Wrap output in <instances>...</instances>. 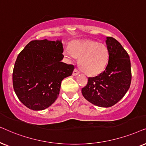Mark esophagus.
I'll use <instances>...</instances> for the list:
<instances>
[{
	"instance_id": "esophagus-1",
	"label": "esophagus",
	"mask_w": 146,
	"mask_h": 146,
	"mask_svg": "<svg viewBox=\"0 0 146 146\" xmlns=\"http://www.w3.org/2000/svg\"><path fill=\"white\" fill-rule=\"evenodd\" d=\"M79 73V71L77 70V69H75L74 71H73V76H76Z\"/></svg>"
}]
</instances>
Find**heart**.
Here are the masks:
<instances>
[{"label": "heart", "instance_id": "1", "mask_svg": "<svg viewBox=\"0 0 146 146\" xmlns=\"http://www.w3.org/2000/svg\"><path fill=\"white\" fill-rule=\"evenodd\" d=\"M64 55L72 60L75 57L80 59V69L89 76H96L104 71L109 61L108 46L93 40L73 41L66 48Z\"/></svg>", "mask_w": 146, "mask_h": 146}]
</instances>
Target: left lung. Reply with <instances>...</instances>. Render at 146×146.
<instances>
[{
  "mask_svg": "<svg viewBox=\"0 0 146 146\" xmlns=\"http://www.w3.org/2000/svg\"><path fill=\"white\" fill-rule=\"evenodd\" d=\"M106 42L110 53L106 69L98 76L89 77L87 85L81 89L88 102L102 108H110L121 100L131 80L128 53L114 38L108 36Z\"/></svg>",
  "mask_w": 146,
  "mask_h": 146,
  "instance_id": "8db88e82",
  "label": "left lung"
}]
</instances>
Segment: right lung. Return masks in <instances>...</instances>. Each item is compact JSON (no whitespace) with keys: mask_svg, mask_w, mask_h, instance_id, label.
<instances>
[{"mask_svg":"<svg viewBox=\"0 0 146 146\" xmlns=\"http://www.w3.org/2000/svg\"><path fill=\"white\" fill-rule=\"evenodd\" d=\"M61 40H32L19 54L13 84L19 100L35 111L45 110L58 98L61 81L71 76L74 66L61 62Z\"/></svg>","mask_w":146,"mask_h":146,"instance_id":"add662e5","label":"right lung"}]
</instances>
